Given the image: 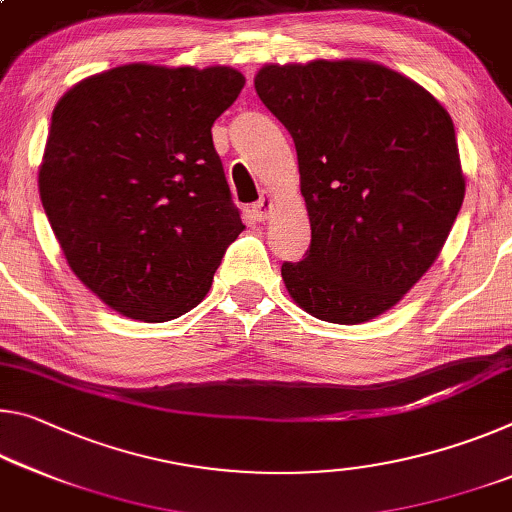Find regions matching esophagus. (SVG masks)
Wrapping results in <instances>:
<instances>
[{
	"label": "esophagus",
	"instance_id": "1",
	"mask_svg": "<svg viewBox=\"0 0 512 512\" xmlns=\"http://www.w3.org/2000/svg\"><path fill=\"white\" fill-rule=\"evenodd\" d=\"M271 207H273V198L269 196V193H266V196H262V198L255 202L253 212H255L257 218H266V216L271 214Z\"/></svg>",
	"mask_w": 512,
	"mask_h": 512
}]
</instances>
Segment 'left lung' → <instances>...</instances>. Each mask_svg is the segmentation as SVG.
<instances>
[{
    "label": "left lung",
    "mask_w": 512,
    "mask_h": 512,
    "mask_svg": "<svg viewBox=\"0 0 512 512\" xmlns=\"http://www.w3.org/2000/svg\"><path fill=\"white\" fill-rule=\"evenodd\" d=\"M255 91L296 143L312 243L282 264L307 314L387 312L440 255L465 200L456 129L417 81L373 61L269 63Z\"/></svg>",
    "instance_id": "left-lung-1"
}]
</instances>
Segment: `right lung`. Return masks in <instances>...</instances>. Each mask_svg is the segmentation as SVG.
I'll return each mask as SVG.
<instances>
[{"label": "right lung", "instance_id": "add662e5", "mask_svg": "<svg viewBox=\"0 0 512 512\" xmlns=\"http://www.w3.org/2000/svg\"><path fill=\"white\" fill-rule=\"evenodd\" d=\"M243 84L227 66L129 63L56 102L40 200L72 273L118 314L193 310L246 227L212 141Z\"/></svg>", "mask_w": 512, "mask_h": 512}]
</instances>
